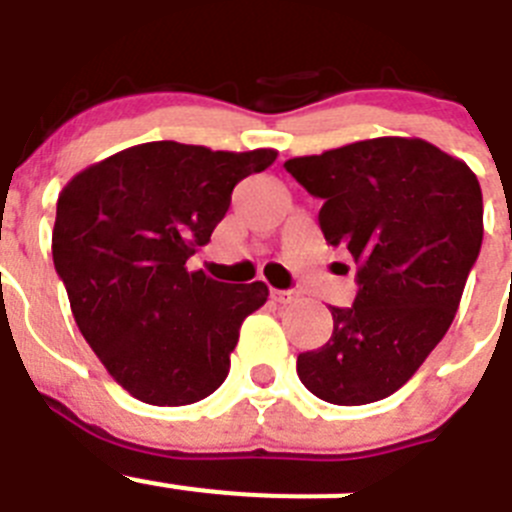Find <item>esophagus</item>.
I'll return each instance as SVG.
<instances>
[{"label": "esophagus", "mask_w": 512, "mask_h": 512, "mask_svg": "<svg viewBox=\"0 0 512 512\" xmlns=\"http://www.w3.org/2000/svg\"><path fill=\"white\" fill-rule=\"evenodd\" d=\"M270 298H273L275 303H290V301H293V298H296V293H293V290L270 288Z\"/></svg>", "instance_id": "1"}]
</instances>
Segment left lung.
Listing matches in <instances>:
<instances>
[{
    "label": "left lung",
    "mask_w": 512,
    "mask_h": 512,
    "mask_svg": "<svg viewBox=\"0 0 512 512\" xmlns=\"http://www.w3.org/2000/svg\"><path fill=\"white\" fill-rule=\"evenodd\" d=\"M324 201L319 224L357 265V298L331 306L334 331L298 354L316 398L365 405L416 375L454 321L482 247V191L469 165L418 137H375L285 160Z\"/></svg>",
    "instance_id": "left-lung-1"
}]
</instances>
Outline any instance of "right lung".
I'll use <instances>...</instances> for the list:
<instances>
[{
  "label": "right lung",
  "instance_id": "obj_1",
  "mask_svg": "<svg viewBox=\"0 0 512 512\" xmlns=\"http://www.w3.org/2000/svg\"><path fill=\"white\" fill-rule=\"evenodd\" d=\"M275 158L267 147L145 142L89 165L58 196L55 270L84 339L132 398L188 405L227 380L239 326L267 285L219 283L186 262L209 245L234 186Z\"/></svg>",
  "mask_w": 512,
  "mask_h": 512
}]
</instances>
